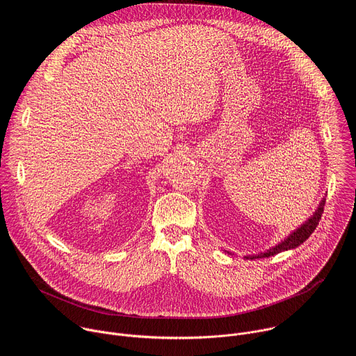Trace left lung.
Returning <instances> with one entry per match:
<instances>
[{
	"label": "left lung",
	"instance_id": "8db88e82",
	"mask_svg": "<svg viewBox=\"0 0 356 356\" xmlns=\"http://www.w3.org/2000/svg\"><path fill=\"white\" fill-rule=\"evenodd\" d=\"M324 206H325V201L323 200L320 207H318V210L316 211V214H314L306 224H302L296 232H293L287 239H284L282 243H279L277 246L272 248L270 250H268V252H265V253H261V255H258V257H246V259L269 258V257L276 255V253H279V252H282V250L293 249V248H297L298 245H301L304 241H306V239L314 232V229L317 228V225H318V222H320V220H321V216H323V213H324Z\"/></svg>",
	"mask_w": 356,
	"mask_h": 356
}]
</instances>
